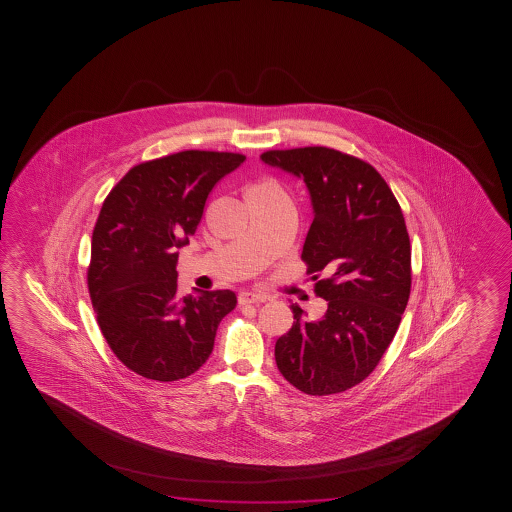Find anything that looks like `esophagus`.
<instances>
[{
  "label": "esophagus",
  "mask_w": 512,
  "mask_h": 512,
  "mask_svg": "<svg viewBox=\"0 0 512 512\" xmlns=\"http://www.w3.org/2000/svg\"><path fill=\"white\" fill-rule=\"evenodd\" d=\"M269 301V297L264 294H257V292H239L238 302L241 306H245V304H255V302H266Z\"/></svg>",
  "instance_id": "1"
}]
</instances>
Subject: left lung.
I'll return each mask as SVG.
<instances>
[{
	"mask_svg": "<svg viewBox=\"0 0 512 512\" xmlns=\"http://www.w3.org/2000/svg\"><path fill=\"white\" fill-rule=\"evenodd\" d=\"M271 168L301 178L313 206L302 246L308 273L327 272L311 320L292 304L294 325L274 346L283 378L308 395H330L371 374L399 329L411 292V245L397 199L371 164L334 148L271 150Z\"/></svg>",
	"mask_w": 512,
	"mask_h": 512,
	"instance_id": "obj_1",
	"label": "left lung"
}]
</instances>
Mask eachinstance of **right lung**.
<instances>
[{
	"label": "right lung",
	"mask_w": 512,
	"mask_h": 512,
	"mask_svg": "<svg viewBox=\"0 0 512 512\" xmlns=\"http://www.w3.org/2000/svg\"><path fill=\"white\" fill-rule=\"evenodd\" d=\"M245 161L185 150L129 169L99 211L87 283L99 327L120 362L143 378L176 381L213 351L231 290L176 295L178 248L189 243L211 189Z\"/></svg>",
	"instance_id": "1"
}]
</instances>
